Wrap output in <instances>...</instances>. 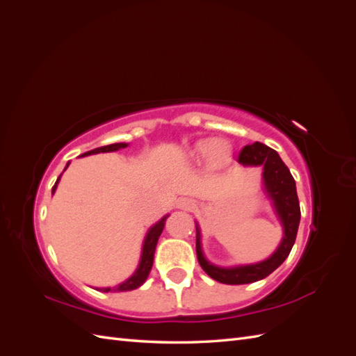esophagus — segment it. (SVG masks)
<instances>
[{
    "label": "esophagus",
    "mask_w": 356,
    "mask_h": 356,
    "mask_svg": "<svg viewBox=\"0 0 356 356\" xmlns=\"http://www.w3.org/2000/svg\"><path fill=\"white\" fill-rule=\"evenodd\" d=\"M179 207L184 208V209H193L196 207V203H195V200H191V199H181Z\"/></svg>",
    "instance_id": "esophagus-1"
}]
</instances>
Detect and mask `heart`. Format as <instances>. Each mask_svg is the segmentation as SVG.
Instances as JSON below:
<instances>
[{"instance_id":"obj_1","label":"heart","mask_w":356,"mask_h":356,"mask_svg":"<svg viewBox=\"0 0 356 356\" xmlns=\"http://www.w3.org/2000/svg\"><path fill=\"white\" fill-rule=\"evenodd\" d=\"M193 154L200 157V156H211L212 160L221 161L229 154V147L224 143H200L196 145V148L193 149Z\"/></svg>"}]
</instances>
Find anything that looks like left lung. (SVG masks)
<instances>
[{"mask_svg": "<svg viewBox=\"0 0 356 356\" xmlns=\"http://www.w3.org/2000/svg\"><path fill=\"white\" fill-rule=\"evenodd\" d=\"M238 161L246 166L261 165L264 168V186L268 196L273 200L279 218H281L284 224V239L281 245H279L276 252L263 263L233 268H221L215 267L204 260L200 248V234L197 227L196 252L199 264L202 266L204 272H207L212 279H215V281L230 285L251 284L255 281H260V279H264L273 270H276V268L285 261V258L289 255L291 250H293L300 224V203L297 197L296 181L275 149L261 143L245 145L238 156Z\"/></svg>", "mask_w": 356, "mask_h": 356, "instance_id": "left-lung-1", "label": "left lung"}]
</instances>
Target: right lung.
<instances>
[{
    "label": "right lung",
    "mask_w": 356,
    "mask_h": 356,
    "mask_svg": "<svg viewBox=\"0 0 356 356\" xmlns=\"http://www.w3.org/2000/svg\"><path fill=\"white\" fill-rule=\"evenodd\" d=\"M124 147H127V144H124V143L111 144V145H105V147H99V148L90 149V152L84 153V154H81V156H89V154H96V153L117 152V149L124 148ZM68 165H70V161L67 163V168H68ZM67 168H65V169H67ZM59 179H60V175H59V178L56 179L55 186H53L51 193H55ZM166 218H168V215H166V217L161 218L156 225H153L152 229H149V232H148V234H147V238H145V242H144L141 261H139V267L136 268V272H135L131 277H129L126 282H123V284H120V285H117L115 288H102L104 293H108V291H114V293H118V291H132V289H136L138 286H141V285L145 282V279H147L149 270H152L153 260H154L156 245H157V241H159V236L161 234V232H163Z\"/></svg>",
    "instance_id": "obj_1"
}]
</instances>
